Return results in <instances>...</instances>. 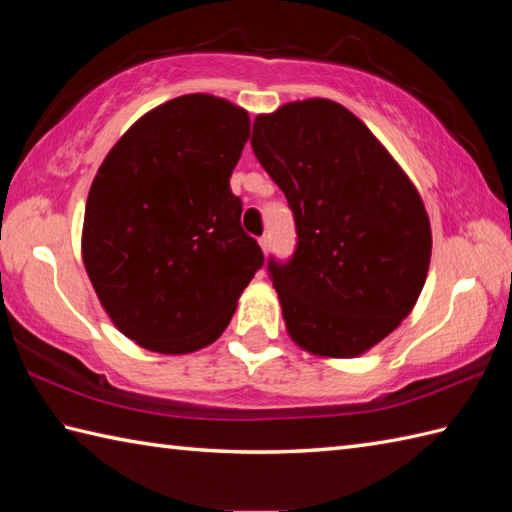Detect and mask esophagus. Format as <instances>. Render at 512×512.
I'll list each match as a JSON object with an SVG mask.
<instances>
[{"label": "esophagus", "instance_id": "1", "mask_svg": "<svg viewBox=\"0 0 512 512\" xmlns=\"http://www.w3.org/2000/svg\"><path fill=\"white\" fill-rule=\"evenodd\" d=\"M259 246H262V250H264V255H268V250H270V237H268V235H264V237H259Z\"/></svg>", "mask_w": 512, "mask_h": 512}]
</instances>
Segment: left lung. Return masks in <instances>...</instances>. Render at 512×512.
Returning <instances> with one entry per match:
<instances>
[{
    "label": "left lung",
    "instance_id": "left-lung-1",
    "mask_svg": "<svg viewBox=\"0 0 512 512\" xmlns=\"http://www.w3.org/2000/svg\"><path fill=\"white\" fill-rule=\"evenodd\" d=\"M250 145L297 226L292 257L268 259L288 334L319 356L367 352L398 328L427 279L431 226L416 187L328 99L257 116Z\"/></svg>",
    "mask_w": 512,
    "mask_h": 512
}]
</instances>
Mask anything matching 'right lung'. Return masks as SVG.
Wrapping results in <instances>:
<instances>
[{"instance_id": "obj_1", "label": "right lung", "mask_w": 512, "mask_h": 512, "mask_svg": "<svg viewBox=\"0 0 512 512\" xmlns=\"http://www.w3.org/2000/svg\"><path fill=\"white\" fill-rule=\"evenodd\" d=\"M248 136L242 107L178 96L129 127L96 173L83 264L116 328L145 350L213 343L264 266L228 184Z\"/></svg>"}]
</instances>
